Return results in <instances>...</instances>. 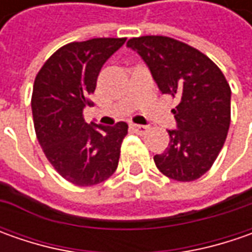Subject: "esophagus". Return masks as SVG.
<instances>
[{"label":"esophagus","instance_id":"34e87169","mask_svg":"<svg viewBox=\"0 0 252 252\" xmlns=\"http://www.w3.org/2000/svg\"><path fill=\"white\" fill-rule=\"evenodd\" d=\"M131 130H134L139 134H144L146 131L149 130V126H143V125H136V123H131L130 125Z\"/></svg>","mask_w":252,"mask_h":252}]
</instances>
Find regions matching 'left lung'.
I'll list each match as a JSON object with an SVG mask.
<instances>
[{"label":"left lung","mask_w":252,"mask_h":252,"mask_svg":"<svg viewBox=\"0 0 252 252\" xmlns=\"http://www.w3.org/2000/svg\"><path fill=\"white\" fill-rule=\"evenodd\" d=\"M150 68L162 94L175 98L177 129L154 156L161 172L189 182L208 172L218 158L230 126L231 90L221 70L198 49L167 36H140L127 42Z\"/></svg>","instance_id":"left-lung-1"}]
</instances>
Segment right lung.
Masks as SVG:
<instances>
[{
  "instance_id": "obj_1",
  "label": "right lung",
  "mask_w": 252,
  "mask_h": 252,
  "mask_svg": "<svg viewBox=\"0 0 252 252\" xmlns=\"http://www.w3.org/2000/svg\"><path fill=\"white\" fill-rule=\"evenodd\" d=\"M126 37L73 42L54 52L34 78L32 115L36 137L54 169L78 187L103 182L118 168L127 123L88 125L83 111L92 105L105 62Z\"/></svg>"
}]
</instances>
